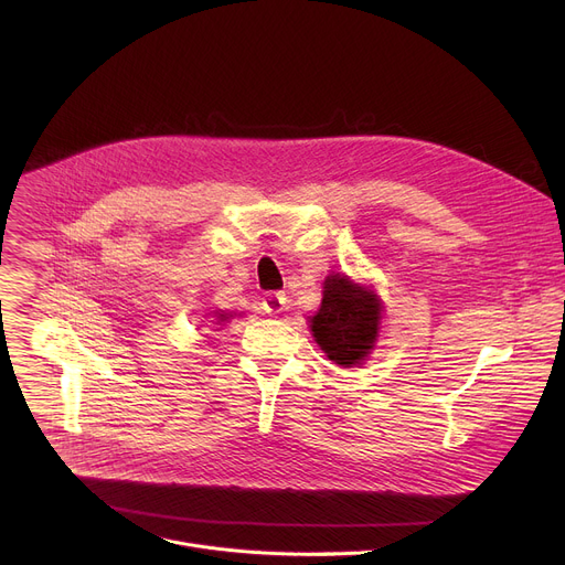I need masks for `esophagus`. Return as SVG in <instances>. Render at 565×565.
Listing matches in <instances>:
<instances>
[{
  "instance_id": "esophagus-1",
  "label": "esophagus",
  "mask_w": 565,
  "mask_h": 565,
  "mask_svg": "<svg viewBox=\"0 0 565 565\" xmlns=\"http://www.w3.org/2000/svg\"><path fill=\"white\" fill-rule=\"evenodd\" d=\"M286 308V295L284 292H268L264 299V310L270 315H279Z\"/></svg>"
}]
</instances>
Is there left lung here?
<instances>
[{
  "mask_svg": "<svg viewBox=\"0 0 565 565\" xmlns=\"http://www.w3.org/2000/svg\"><path fill=\"white\" fill-rule=\"evenodd\" d=\"M382 299L374 290L354 284L345 275L323 281L319 310L310 317V330L326 356L343 367L359 365L380 337Z\"/></svg>",
  "mask_w": 565,
  "mask_h": 565,
  "instance_id": "left-lung-1",
  "label": "left lung"
}]
</instances>
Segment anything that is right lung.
Returning <instances> with one entry per match:
<instances>
[{"instance_id":"1","label":"right lung","mask_w":565,"mask_h":565,"mask_svg":"<svg viewBox=\"0 0 565 565\" xmlns=\"http://www.w3.org/2000/svg\"><path fill=\"white\" fill-rule=\"evenodd\" d=\"M231 317H233V315H231ZM217 319H220V321H226L228 317H226V315H220V312H217Z\"/></svg>"}]
</instances>
